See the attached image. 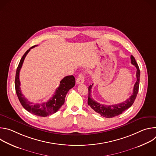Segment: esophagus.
<instances>
[{
  "label": "esophagus",
  "instance_id": "esophagus-1",
  "mask_svg": "<svg viewBox=\"0 0 156 156\" xmlns=\"http://www.w3.org/2000/svg\"><path fill=\"white\" fill-rule=\"evenodd\" d=\"M84 75L83 73H80L79 75H78V78L76 79V83L77 84H81V83H84Z\"/></svg>",
  "mask_w": 156,
  "mask_h": 156
}]
</instances>
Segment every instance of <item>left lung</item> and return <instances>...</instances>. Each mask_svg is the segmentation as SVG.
I'll return each mask as SVG.
<instances>
[{
  "mask_svg": "<svg viewBox=\"0 0 156 156\" xmlns=\"http://www.w3.org/2000/svg\"><path fill=\"white\" fill-rule=\"evenodd\" d=\"M131 63L133 65L135 66L136 68V82L134 85L133 87V91L132 95L129 97V98L127 99L125 101L114 105H104L100 103L97 102L91 98V88L93 84L90 85L88 87V99H87V104L91 107L92 109H93L96 112L99 114L102 117L105 118H112L115 116H117L121 114H122L125 110L130 107L137 96L139 86H140V70L139 66L135 60V57L133 55H131Z\"/></svg>",
  "mask_w": 156,
  "mask_h": 156,
  "instance_id": "1",
  "label": "left lung"
}]
</instances>
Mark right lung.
Listing matches in <instances>:
<instances>
[{
  "label": "right lung",
  "mask_w": 156,
  "mask_h": 156,
  "mask_svg": "<svg viewBox=\"0 0 156 156\" xmlns=\"http://www.w3.org/2000/svg\"><path fill=\"white\" fill-rule=\"evenodd\" d=\"M35 46H34L30 48L24 54L20 60L15 75V90L18 98L21 105L24 107V108L33 115L40 117H46L57 112L61 106L64 104L66 94L75 84V78L73 75L64 77L60 81V84L57 88L53 96L47 102L42 103H33L32 102L29 101L21 91L19 75L22 65H23L27 55L30 51Z\"/></svg>",
  "instance_id": "1"
}]
</instances>
